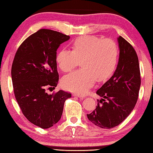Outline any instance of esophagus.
I'll return each instance as SVG.
<instances>
[{
	"label": "esophagus",
	"mask_w": 153,
	"mask_h": 153,
	"mask_svg": "<svg viewBox=\"0 0 153 153\" xmlns=\"http://www.w3.org/2000/svg\"><path fill=\"white\" fill-rule=\"evenodd\" d=\"M73 95L74 96H75V97H84V96H82V95H79V94H73Z\"/></svg>",
	"instance_id": "obj_1"
}]
</instances>
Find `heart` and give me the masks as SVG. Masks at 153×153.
Segmentation results:
<instances>
[{"label":"heart","mask_w":153,"mask_h":153,"mask_svg":"<svg viewBox=\"0 0 153 153\" xmlns=\"http://www.w3.org/2000/svg\"><path fill=\"white\" fill-rule=\"evenodd\" d=\"M71 48V51L59 50L56 56V62L63 71L73 70L79 61L82 67L62 78V85L66 90L84 94L95 79L102 82L114 73L119 50L113 40L95 36H83L72 42Z\"/></svg>","instance_id":"b5f03b06"}]
</instances>
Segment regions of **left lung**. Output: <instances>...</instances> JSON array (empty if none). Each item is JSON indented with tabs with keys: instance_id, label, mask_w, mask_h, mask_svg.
I'll return each instance as SVG.
<instances>
[{
	"instance_id": "obj_1",
	"label": "left lung",
	"mask_w": 153,
	"mask_h": 153,
	"mask_svg": "<svg viewBox=\"0 0 153 153\" xmlns=\"http://www.w3.org/2000/svg\"><path fill=\"white\" fill-rule=\"evenodd\" d=\"M119 58L112 77L96 91L101 97L97 106L87 114L89 121L103 128L117 126L134 109L139 97L140 73L139 59L130 43L118 38Z\"/></svg>"
}]
</instances>
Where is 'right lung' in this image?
<instances>
[{"label": "right lung", "instance_id": "add662e5", "mask_svg": "<svg viewBox=\"0 0 153 153\" xmlns=\"http://www.w3.org/2000/svg\"><path fill=\"white\" fill-rule=\"evenodd\" d=\"M70 36L49 29H40L21 44L12 65L14 93L23 115L42 128L52 127L60 119L65 100L71 95L55 89L59 75L56 51Z\"/></svg>", "mask_w": 153, "mask_h": 153}]
</instances>
